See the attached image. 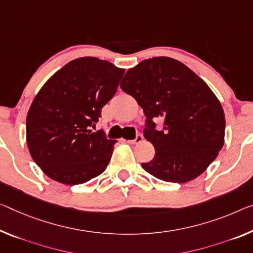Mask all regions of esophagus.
Wrapping results in <instances>:
<instances>
[{
	"label": "esophagus",
	"mask_w": 253,
	"mask_h": 253,
	"mask_svg": "<svg viewBox=\"0 0 253 253\" xmlns=\"http://www.w3.org/2000/svg\"><path fill=\"white\" fill-rule=\"evenodd\" d=\"M143 137L141 134H138L137 137H135L134 140H127V143H130V145H137V143L142 142Z\"/></svg>",
	"instance_id": "1"
}]
</instances>
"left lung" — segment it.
<instances>
[{"mask_svg":"<svg viewBox=\"0 0 253 253\" xmlns=\"http://www.w3.org/2000/svg\"><path fill=\"white\" fill-rule=\"evenodd\" d=\"M121 88L146 115L145 138L156 150L142 169L165 182L185 183L203 174L223 148L225 114L208 84L182 62L158 56L127 70ZM156 118L165 120L162 131Z\"/></svg>","mask_w":253,"mask_h":253,"instance_id":"1","label":"left lung"}]
</instances>
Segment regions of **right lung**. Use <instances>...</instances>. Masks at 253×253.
<instances>
[{
    "mask_svg": "<svg viewBox=\"0 0 253 253\" xmlns=\"http://www.w3.org/2000/svg\"><path fill=\"white\" fill-rule=\"evenodd\" d=\"M124 71L108 61L79 57L54 73L35 96L26 119L27 146L52 180L83 184L106 169L116 140L89 127L118 90Z\"/></svg>",
    "mask_w": 253,
    "mask_h": 253,
    "instance_id": "add662e5",
    "label": "right lung"
}]
</instances>
